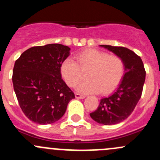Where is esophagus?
<instances>
[{
	"label": "esophagus",
	"instance_id": "esophagus-1",
	"mask_svg": "<svg viewBox=\"0 0 160 160\" xmlns=\"http://www.w3.org/2000/svg\"><path fill=\"white\" fill-rule=\"evenodd\" d=\"M75 97H76V98H77V99H83V98H85L84 95L80 94V93H76Z\"/></svg>",
	"mask_w": 160,
	"mask_h": 160
}]
</instances>
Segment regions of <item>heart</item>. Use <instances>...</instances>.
Returning a JSON list of instances; mask_svg holds the SVG:
<instances>
[{"label": "heart", "mask_w": 160, "mask_h": 160, "mask_svg": "<svg viewBox=\"0 0 160 160\" xmlns=\"http://www.w3.org/2000/svg\"><path fill=\"white\" fill-rule=\"evenodd\" d=\"M76 61L67 58L62 61L60 72L66 83L73 87L82 77V71L88 72L86 78L77 87L83 94L101 92L107 93L118 85L123 77L125 65L120 57L97 49H86L75 55Z\"/></svg>", "instance_id": "b5f03b06"}]
</instances>
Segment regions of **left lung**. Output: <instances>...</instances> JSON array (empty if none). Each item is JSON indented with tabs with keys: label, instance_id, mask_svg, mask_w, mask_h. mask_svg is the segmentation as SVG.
<instances>
[{
	"label": "left lung",
	"instance_id": "1",
	"mask_svg": "<svg viewBox=\"0 0 160 160\" xmlns=\"http://www.w3.org/2000/svg\"><path fill=\"white\" fill-rule=\"evenodd\" d=\"M122 59L125 72L120 84L111 95L103 98L97 110L90 113L93 121L104 125L118 124L132 113L141 98L146 80V70L142 59L125 47L101 45Z\"/></svg>",
	"mask_w": 160,
	"mask_h": 160
}]
</instances>
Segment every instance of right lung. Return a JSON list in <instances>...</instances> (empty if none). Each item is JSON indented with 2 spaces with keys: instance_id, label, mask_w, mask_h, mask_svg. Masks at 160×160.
<instances>
[{
  "instance_id": "right-lung-1",
  "label": "right lung",
  "mask_w": 160,
  "mask_h": 160,
  "mask_svg": "<svg viewBox=\"0 0 160 160\" xmlns=\"http://www.w3.org/2000/svg\"><path fill=\"white\" fill-rule=\"evenodd\" d=\"M70 48L61 44L35 46L15 61L12 82L19 105L32 122L54 123L65 114L74 93L62 79L60 67Z\"/></svg>"
}]
</instances>
